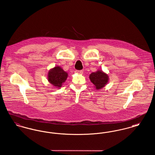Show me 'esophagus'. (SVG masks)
<instances>
[{
    "instance_id": "obj_1",
    "label": "esophagus",
    "mask_w": 155,
    "mask_h": 155,
    "mask_svg": "<svg viewBox=\"0 0 155 155\" xmlns=\"http://www.w3.org/2000/svg\"><path fill=\"white\" fill-rule=\"evenodd\" d=\"M75 73L76 74H82L83 73L82 71H80V70H75Z\"/></svg>"
}]
</instances>
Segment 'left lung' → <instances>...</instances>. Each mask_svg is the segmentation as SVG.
I'll list each match as a JSON object with an SVG mask.
<instances>
[{
  "label": "left lung",
  "mask_w": 155,
  "mask_h": 155,
  "mask_svg": "<svg viewBox=\"0 0 155 155\" xmlns=\"http://www.w3.org/2000/svg\"><path fill=\"white\" fill-rule=\"evenodd\" d=\"M91 82L94 85L96 90H100L104 87L108 82L109 76L102 70H98L91 73L89 77Z\"/></svg>",
  "instance_id": "left-lung-1"
}]
</instances>
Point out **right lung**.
Masks as SVG:
<instances>
[{"instance_id":"1","label":"right lung","mask_w":155,"mask_h":155,"mask_svg":"<svg viewBox=\"0 0 155 155\" xmlns=\"http://www.w3.org/2000/svg\"><path fill=\"white\" fill-rule=\"evenodd\" d=\"M68 77V73L60 66H56L50 69L47 74V80L55 88H60Z\"/></svg>"}]
</instances>
